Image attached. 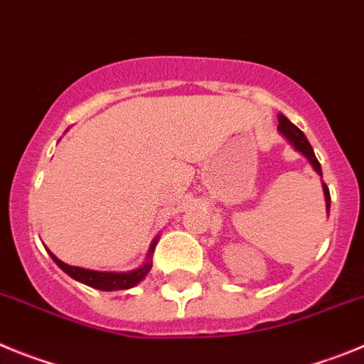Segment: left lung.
Instances as JSON below:
<instances>
[{
  "instance_id": "8db88e82",
  "label": "left lung",
  "mask_w": 364,
  "mask_h": 364,
  "mask_svg": "<svg viewBox=\"0 0 364 364\" xmlns=\"http://www.w3.org/2000/svg\"><path fill=\"white\" fill-rule=\"evenodd\" d=\"M277 119H279L277 130H279V132L283 134L284 137H287L288 141H290V145H292L294 149L297 150V152H301L304 158L309 159L310 165L314 166V170H316L317 174L323 178V172H321V165H319V161H317L316 154H314V149H312V145L309 143V139H306V136H304V134L301 132V130L297 129L296 125H294L292 121L288 119V117H284L283 114H279V116H277ZM323 192H325L326 210H330V192H328V186H326L325 183H323Z\"/></svg>"
}]
</instances>
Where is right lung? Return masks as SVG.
I'll use <instances>...</instances> for the list:
<instances>
[{
    "mask_svg": "<svg viewBox=\"0 0 364 364\" xmlns=\"http://www.w3.org/2000/svg\"><path fill=\"white\" fill-rule=\"evenodd\" d=\"M156 239H154V243L150 245L149 250V261L145 264H141L136 270L130 272H97V270H88V268H81V267H70V264L63 263L48 250L50 257L54 259V263L68 274L72 279L80 281V283L87 284V287L97 288V290H105V292H112V290H127V288L136 287L137 283H141L145 279V276L152 268V263H150V255L154 254V248H156Z\"/></svg>",
    "mask_w": 364,
    "mask_h": 364,
    "instance_id": "right-lung-1",
    "label": "right lung"
}]
</instances>
